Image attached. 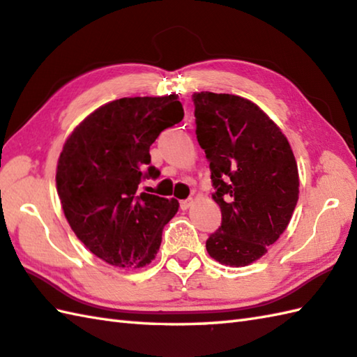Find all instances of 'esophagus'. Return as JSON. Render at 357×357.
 <instances>
[{
	"label": "esophagus",
	"instance_id": "34e87169",
	"mask_svg": "<svg viewBox=\"0 0 357 357\" xmlns=\"http://www.w3.org/2000/svg\"><path fill=\"white\" fill-rule=\"evenodd\" d=\"M192 206H193V199L192 198L181 201V208H183V211H187V208H190Z\"/></svg>",
	"mask_w": 357,
	"mask_h": 357
}]
</instances>
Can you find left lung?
I'll return each instance as SVG.
<instances>
[{
	"mask_svg": "<svg viewBox=\"0 0 357 357\" xmlns=\"http://www.w3.org/2000/svg\"><path fill=\"white\" fill-rule=\"evenodd\" d=\"M197 137L211 162L221 226L206 241L208 255L243 268L268 252L288 227L298 201V169L280 127L235 94H193Z\"/></svg>",
	"mask_w": 357,
	"mask_h": 357,
	"instance_id": "8db88e82",
	"label": "left lung"
}]
</instances>
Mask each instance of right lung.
<instances>
[{"instance_id":"1","label":"right lung","mask_w":357,"mask_h":357,"mask_svg":"<svg viewBox=\"0 0 357 357\" xmlns=\"http://www.w3.org/2000/svg\"><path fill=\"white\" fill-rule=\"evenodd\" d=\"M183 117L178 94L123 97L93 111L63 144L55 173L63 213L77 238L111 266L155 260L179 202L137 187L159 176L150 145Z\"/></svg>"}]
</instances>
